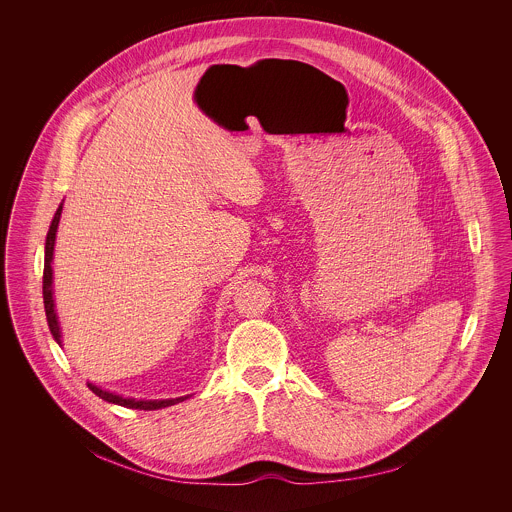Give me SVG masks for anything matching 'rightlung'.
<instances>
[{
  "label": "right lung",
  "instance_id": "1",
  "mask_svg": "<svg viewBox=\"0 0 512 512\" xmlns=\"http://www.w3.org/2000/svg\"><path fill=\"white\" fill-rule=\"evenodd\" d=\"M61 211L63 207L57 209L53 222L49 226L47 232V242H45V268H43V303H45V313H47V321H49V329L55 337V341L61 345V331H59V321H57V313H55V301H53V268H51V260H53V250H55V236H57V226L61 219ZM88 388L100 396L106 402L118 404V406H126V408H138V410H157V408H165V406H173L185 398H173V400H134V398H122L118 394L106 392L94 384L88 382Z\"/></svg>",
  "mask_w": 512,
  "mask_h": 512
}]
</instances>
